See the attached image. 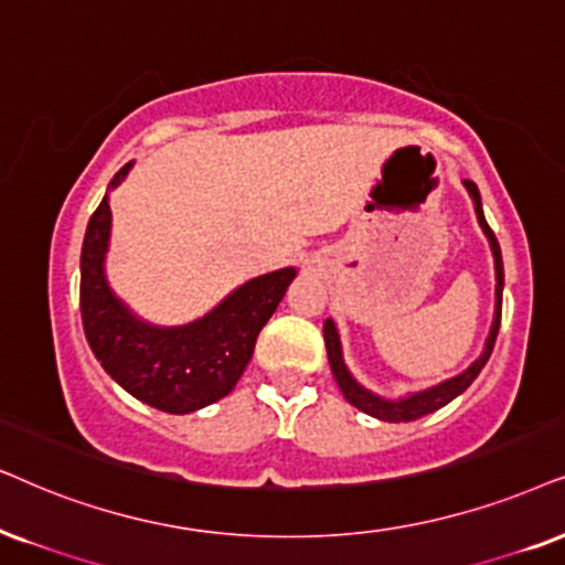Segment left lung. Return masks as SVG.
Returning <instances> with one entry per match:
<instances>
[{"label":"left lung","instance_id":"8db88e82","mask_svg":"<svg viewBox=\"0 0 565 565\" xmlns=\"http://www.w3.org/2000/svg\"><path fill=\"white\" fill-rule=\"evenodd\" d=\"M463 188H467L469 195H472L477 221H480L484 237H488V242H490L492 260H495V318H492L490 335H488V341H484V352L477 356L472 365H469L467 370H463V373H459L456 377H448V381L433 385V388L417 391V394H409V396H404V398H396V402H391V398L377 396V394H373V391L362 388V385L354 381L352 373H349L347 365H344V356H341V341H339V331H335V323H333L331 318H328L326 323H323L328 365H331V373L335 377V383H339L341 394H344L347 402L352 404V406H356V409L370 414V417H375V419H383V423H412V419H419V417H425V414L438 412L440 406H446L448 402H454L456 396L463 394V391H467L469 385L475 383V377L480 375V370L484 367V362L490 360L492 347H495L498 328H501V305H503V258H501V245H498L495 234H492V230L488 226V221H484L482 200H480V190H477V184L469 182V180H463Z\"/></svg>","mask_w":565,"mask_h":565}]
</instances>
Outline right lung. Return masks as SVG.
I'll return each instance as SVG.
<instances>
[{"mask_svg":"<svg viewBox=\"0 0 565 565\" xmlns=\"http://www.w3.org/2000/svg\"><path fill=\"white\" fill-rule=\"evenodd\" d=\"M132 161L114 174V190ZM111 234L109 195L93 211L81 253V316L102 367L127 394L169 414H190L224 398L245 373L260 328L287 295L295 268L249 278L209 316L188 326H151L114 297L104 274Z\"/></svg>","mask_w":565,"mask_h":565,"instance_id":"obj_1","label":"right lung"}]
</instances>
